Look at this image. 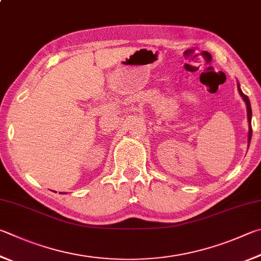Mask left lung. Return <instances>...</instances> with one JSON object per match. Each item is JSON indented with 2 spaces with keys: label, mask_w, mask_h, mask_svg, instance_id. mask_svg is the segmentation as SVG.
<instances>
[{
  "label": "left lung",
  "mask_w": 261,
  "mask_h": 261,
  "mask_svg": "<svg viewBox=\"0 0 261 261\" xmlns=\"http://www.w3.org/2000/svg\"><path fill=\"white\" fill-rule=\"evenodd\" d=\"M238 89H239L240 94L242 96V98L244 99V101L246 103V111H248V121L250 123V125H249V144H250L251 136H252V126H251V116H252V112H251V105H250V100H249L248 96H245V94L242 92V90H241L240 85H238Z\"/></svg>",
  "instance_id": "obj_1"
}]
</instances>
